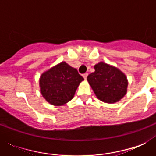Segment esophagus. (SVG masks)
Instances as JSON below:
<instances>
[{"label": "esophagus", "mask_w": 156, "mask_h": 156, "mask_svg": "<svg viewBox=\"0 0 156 156\" xmlns=\"http://www.w3.org/2000/svg\"><path fill=\"white\" fill-rule=\"evenodd\" d=\"M87 75H88V73H83V78H85V79H86V78H87Z\"/></svg>", "instance_id": "1"}]
</instances>
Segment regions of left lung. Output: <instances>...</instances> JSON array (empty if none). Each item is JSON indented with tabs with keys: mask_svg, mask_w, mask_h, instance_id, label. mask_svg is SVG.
Instances as JSON below:
<instances>
[{
	"mask_svg": "<svg viewBox=\"0 0 156 156\" xmlns=\"http://www.w3.org/2000/svg\"><path fill=\"white\" fill-rule=\"evenodd\" d=\"M87 81L95 95L103 102H117L127 91L126 75L118 69L104 62L95 65V72L87 76Z\"/></svg>",
	"mask_w": 156,
	"mask_h": 156,
	"instance_id": "8db88e82",
	"label": "left lung"
}]
</instances>
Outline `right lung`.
<instances>
[{"label":"right lung","mask_w":156,"mask_h":156,"mask_svg":"<svg viewBox=\"0 0 156 156\" xmlns=\"http://www.w3.org/2000/svg\"><path fill=\"white\" fill-rule=\"evenodd\" d=\"M83 80L76 69L61 62L40 76V91L48 102L61 106L73 99Z\"/></svg>","instance_id":"add662e5"}]
</instances>
